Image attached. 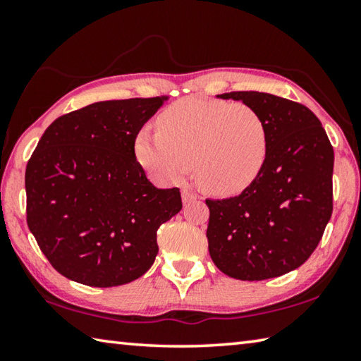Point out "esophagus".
<instances>
[{
  "mask_svg": "<svg viewBox=\"0 0 361 361\" xmlns=\"http://www.w3.org/2000/svg\"><path fill=\"white\" fill-rule=\"evenodd\" d=\"M181 197H183V204H189V202H192V200L197 199V194L189 191V189H183Z\"/></svg>",
  "mask_w": 361,
  "mask_h": 361,
  "instance_id": "34e87169",
  "label": "esophagus"
}]
</instances>
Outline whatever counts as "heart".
Here are the masks:
<instances>
[{
    "label": "heart",
    "mask_w": 361,
    "mask_h": 361,
    "mask_svg": "<svg viewBox=\"0 0 361 361\" xmlns=\"http://www.w3.org/2000/svg\"><path fill=\"white\" fill-rule=\"evenodd\" d=\"M269 129L247 103L186 97L164 108L156 133L135 137V156L152 178L178 183L194 166L199 185L215 195H235L261 175Z\"/></svg>",
    "instance_id": "b5f03b06"
}]
</instances>
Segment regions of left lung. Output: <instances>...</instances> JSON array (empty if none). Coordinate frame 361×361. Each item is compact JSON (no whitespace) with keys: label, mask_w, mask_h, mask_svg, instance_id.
Instances as JSON below:
<instances>
[{"label":"left lung","mask_w":361,"mask_h":361,"mask_svg":"<svg viewBox=\"0 0 361 361\" xmlns=\"http://www.w3.org/2000/svg\"><path fill=\"white\" fill-rule=\"evenodd\" d=\"M219 97L259 111L269 129V154L245 191L205 200L210 256L232 279L280 277L309 259L331 218L333 146L319 118L301 103L245 90Z\"/></svg>","instance_id":"left-lung-1"}]
</instances>
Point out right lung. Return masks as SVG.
Returning <instances> with one entry per match:
<instances>
[{"instance_id": "1", "label": "right lung", "mask_w": 361, "mask_h": 361, "mask_svg": "<svg viewBox=\"0 0 361 361\" xmlns=\"http://www.w3.org/2000/svg\"><path fill=\"white\" fill-rule=\"evenodd\" d=\"M167 99L92 103L42 133L25 170L27 224L63 277L108 288L154 262L157 229L183 204L178 188L146 178L135 137Z\"/></svg>"}]
</instances>
